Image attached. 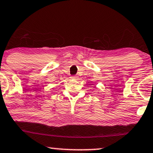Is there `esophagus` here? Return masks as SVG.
Wrapping results in <instances>:
<instances>
[{"instance_id":"34e87169","label":"esophagus","mask_w":153,"mask_h":153,"mask_svg":"<svg viewBox=\"0 0 153 153\" xmlns=\"http://www.w3.org/2000/svg\"><path fill=\"white\" fill-rule=\"evenodd\" d=\"M71 78L73 79H77V76H71Z\"/></svg>"}]
</instances>
